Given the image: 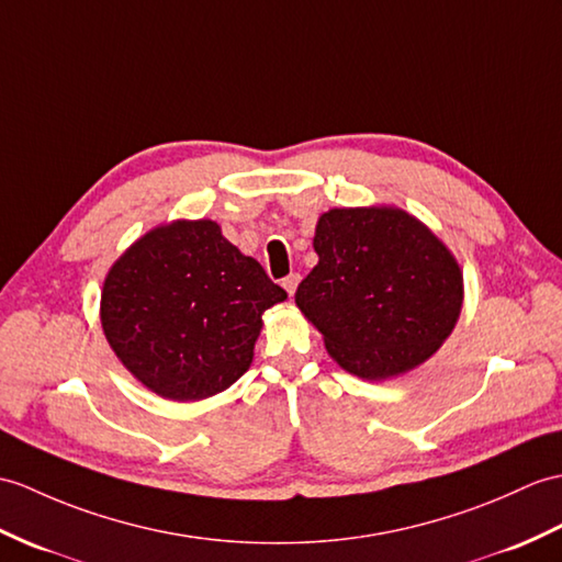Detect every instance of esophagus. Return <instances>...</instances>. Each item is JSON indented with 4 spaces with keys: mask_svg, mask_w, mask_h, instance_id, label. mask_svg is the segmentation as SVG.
Wrapping results in <instances>:
<instances>
[{
    "mask_svg": "<svg viewBox=\"0 0 562 562\" xmlns=\"http://www.w3.org/2000/svg\"><path fill=\"white\" fill-rule=\"evenodd\" d=\"M296 284H299V276H296V272H292V276H286V278L282 280V286H284L286 294H290V296H294Z\"/></svg>",
    "mask_w": 562,
    "mask_h": 562,
    "instance_id": "34e87169",
    "label": "esophagus"
}]
</instances>
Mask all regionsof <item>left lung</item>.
<instances>
[{
    "label": "left lung",
    "mask_w": 562,
    "mask_h": 562,
    "mask_svg": "<svg viewBox=\"0 0 562 562\" xmlns=\"http://www.w3.org/2000/svg\"><path fill=\"white\" fill-rule=\"evenodd\" d=\"M313 249L318 266L294 302L347 373L363 381L409 373L458 325V258L402 207H330L316 222Z\"/></svg>",
    "instance_id": "left-lung-1"
}]
</instances>
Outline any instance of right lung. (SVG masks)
<instances>
[{
  "mask_svg": "<svg viewBox=\"0 0 562 562\" xmlns=\"http://www.w3.org/2000/svg\"><path fill=\"white\" fill-rule=\"evenodd\" d=\"M284 299L215 220H172L114 260L102 282L100 323L143 387L199 402L249 371L263 313Z\"/></svg>",
  "mask_w": 562,
  "mask_h": 562,
  "instance_id": "right-lung-1",
  "label": "right lung"
}]
</instances>
